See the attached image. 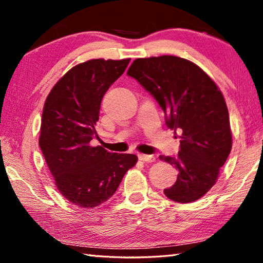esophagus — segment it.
<instances>
[{
  "label": "esophagus",
  "mask_w": 263,
  "mask_h": 263,
  "mask_svg": "<svg viewBox=\"0 0 263 263\" xmlns=\"http://www.w3.org/2000/svg\"><path fill=\"white\" fill-rule=\"evenodd\" d=\"M139 160L142 162H154L155 157L154 155H146V154H139Z\"/></svg>",
  "instance_id": "obj_1"
}]
</instances>
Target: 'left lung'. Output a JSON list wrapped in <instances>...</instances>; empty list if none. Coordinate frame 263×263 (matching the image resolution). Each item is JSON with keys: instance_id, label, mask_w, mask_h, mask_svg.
Masks as SVG:
<instances>
[{"instance_id": "1", "label": "left lung", "mask_w": 263, "mask_h": 263, "mask_svg": "<svg viewBox=\"0 0 263 263\" xmlns=\"http://www.w3.org/2000/svg\"><path fill=\"white\" fill-rule=\"evenodd\" d=\"M127 75L157 100L167 126L181 131L177 158L160 155L179 171L164 195L179 203L197 201L215 185L232 148L224 96L202 68L174 55L136 59Z\"/></svg>"}]
</instances>
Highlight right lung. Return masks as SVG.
I'll list each match as a JSON object with an SVG mask.
<instances>
[{"mask_svg": "<svg viewBox=\"0 0 263 263\" xmlns=\"http://www.w3.org/2000/svg\"><path fill=\"white\" fill-rule=\"evenodd\" d=\"M131 59H91L69 69L46 97L39 146L59 193L70 203L91 209L108 201L135 154L110 153L90 145L97 133L101 102Z\"/></svg>", "mask_w": 263, "mask_h": 263, "instance_id": "add662e5", "label": "right lung"}]
</instances>
